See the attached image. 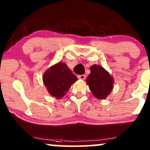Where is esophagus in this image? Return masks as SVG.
<instances>
[{
  "instance_id": "34e87169",
  "label": "esophagus",
  "mask_w": 150,
  "mask_h": 150,
  "mask_svg": "<svg viewBox=\"0 0 150 150\" xmlns=\"http://www.w3.org/2000/svg\"><path fill=\"white\" fill-rule=\"evenodd\" d=\"M79 79H80V80H85V77H86V75H80L77 76Z\"/></svg>"
}]
</instances>
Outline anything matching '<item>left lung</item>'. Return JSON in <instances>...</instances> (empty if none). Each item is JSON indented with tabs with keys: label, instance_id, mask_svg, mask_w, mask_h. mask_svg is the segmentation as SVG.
<instances>
[{
	"label": "left lung",
	"instance_id": "left-lung-1",
	"mask_svg": "<svg viewBox=\"0 0 150 150\" xmlns=\"http://www.w3.org/2000/svg\"><path fill=\"white\" fill-rule=\"evenodd\" d=\"M89 69L91 73L86 80L89 89L97 99H106L113 89V77L99 65H93Z\"/></svg>",
	"mask_w": 150,
	"mask_h": 150
}]
</instances>
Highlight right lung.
<instances>
[{
    "instance_id": "right-lung-1",
    "label": "right lung",
    "mask_w": 150,
    "mask_h": 150,
    "mask_svg": "<svg viewBox=\"0 0 150 150\" xmlns=\"http://www.w3.org/2000/svg\"><path fill=\"white\" fill-rule=\"evenodd\" d=\"M43 82L50 95L61 99L66 94L71 85L77 80L68 65L59 62L51 66L43 75Z\"/></svg>"
}]
</instances>
